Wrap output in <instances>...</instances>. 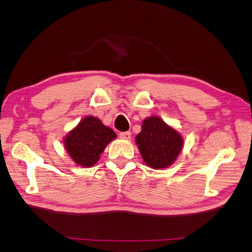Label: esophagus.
Here are the masks:
<instances>
[{
  "label": "esophagus",
  "instance_id": "34e87169",
  "mask_svg": "<svg viewBox=\"0 0 252 252\" xmlns=\"http://www.w3.org/2000/svg\"><path fill=\"white\" fill-rule=\"evenodd\" d=\"M119 135H120L121 139H125V140H130V139H131V132H130V131L121 132Z\"/></svg>",
  "mask_w": 252,
  "mask_h": 252
}]
</instances>
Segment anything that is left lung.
Wrapping results in <instances>:
<instances>
[{"mask_svg": "<svg viewBox=\"0 0 252 252\" xmlns=\"http://www.w3.org/2000/svg\"><path fill=\"white\" fill-rule=\"evenodd\" d=\"M135 142L143 159L155 169L170 166L184 144L179 133L158 117H151L143 121L142 131L136 135Z\"/></svg>", "mask_w": 252, "mask_h": 252, "instance_id": "1", "label": "left lung"}]
</instances>
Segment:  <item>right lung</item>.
I'll list each match as a JSON object with an SVG mask.
<instances>
[{"instance_id":"1","label":"right lung","mask_w":252,"mask_h":252,"mask_svg":"<svg viewBox=\"0 0 252 252\" xmlns=\"http://www.w3.org/2000/svg\"><path fill=\"white\" fill-rule=\"evenodd\" d=\"M117 134L95 117H86L64 139V146L76 164L92 167Z\"/></svg>"}]
</instances>
